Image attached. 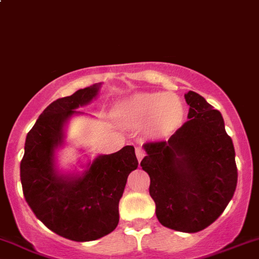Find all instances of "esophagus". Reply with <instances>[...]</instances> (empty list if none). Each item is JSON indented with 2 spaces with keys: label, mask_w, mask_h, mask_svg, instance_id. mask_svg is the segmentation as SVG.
I'll use <instances>...</instances> for the list:
<instances>
[{
  "label": "esophagus",
  "mask_w": 259,
  "mask_h": 259,
  "mask_svg": "<svg viewBox=\"0 0 259 259\" xmlns=\"http://www.w3.org/2000/svg\"><path fill=\"white\" fill-rule=\"evenodd\" d=\"M135 154H137V158H138V160H139V161L142 160V159L145 156V151L143 150L140 146H138V148L135 149Z\"/></svg>",
  "instance_id": "obj_1"
}]
</instances>
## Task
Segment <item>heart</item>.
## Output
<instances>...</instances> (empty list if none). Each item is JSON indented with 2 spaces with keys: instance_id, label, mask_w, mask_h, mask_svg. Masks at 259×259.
Masks as SVG:
<instances>
[{
  "instance_id": "1",
  "label": "heart",
  "mask_w": 259,
  "mask_h": 259,
  "mask_svg": "<svg viewBox=\"0 0 259 259\" xmlns=\"http://www.w3.org/2000/svg\"><path fill=\"white\" fill-rule=\"evenodd\" d=\"M183 104L174 94H135L116 106V114L127 126H138L149 120L153 132H165L183 117Z\"/></svg>"
}]
</instances>
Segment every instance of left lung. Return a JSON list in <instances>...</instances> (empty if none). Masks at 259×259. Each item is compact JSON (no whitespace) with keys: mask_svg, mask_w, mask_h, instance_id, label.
Here are the masks:
<instances>
[{"mask_svg":"<svg viewBox=\"0 0 259 259\" xmlns=\"http://www.w3.org/2000/svg\"><path fill=\"white\" fill-rule=\"evenodd\" d=\"M188 121L161 142L143 145V170L158 221L166 228L195 233L210 226L233 198L238 179L233 142L218 110L194 91L184 95Z\"/></svg>","mask_w":259,"mask_h":259,"instance_id":"left-lung-1","label":"left lung"}]
</instances>
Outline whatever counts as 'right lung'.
<instances>
[{
    "label": "right lung",
    "instance_id": "add662e5",
    "mask_svg": "<svg viewBox=\"0 0 259 259\" xmlns=\"http://www.w3.org/2000/svg\"><path fill=\"white\" fill-rule=\"evenodd\" d=\"M100 83L57 99L28 132L20 164L23 195L35 215L52 232L76 242L111 233L119 223V200L127 176L138 168L134 146L99 155L81 176L59 174L55 150L64 144V126L76 109L96 98Z\"/></svg>",
    "mask_w": 259,
    "mask_h": 259
}]
</instances>
